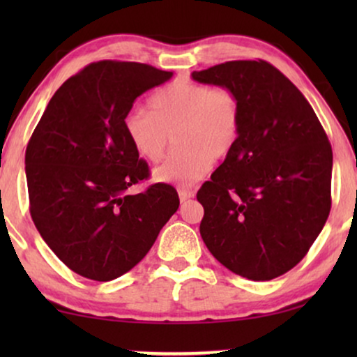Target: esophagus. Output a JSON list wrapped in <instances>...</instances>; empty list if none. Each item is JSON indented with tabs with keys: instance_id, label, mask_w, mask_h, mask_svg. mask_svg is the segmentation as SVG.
I'll list each match as a JSON object with an SVG mask.
<instances>
[{
	"instance_id": "1",
	"label": "esophagus",
	"mask_w": 357,
	"mask_h": 357,
	"mask_svg": "<svg viewBox=\"0 0 357 357\" xmlns=\"http://www.w3.org/2000/svg\"><path fill=\"white\" fill-rule=\"evenodd\" d=\"M195 197V193L192 192V190H188V188H178V198H180V202H187V199H190V198H193Z\"/></svg>"
}]
</instances>
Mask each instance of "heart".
I'll list each match as a JSON object with an SVG mask.
<instances>
[{
  "instance_id": "obj_1",
  "label": "heart",
  "mask_w": 357,
  "mask_h": 357,
  "mask_svg": "<svg viewBox=\"0 0 357 357\" xmlns=\"http://www.w3.org/2000/svg\"><path fill=\"white\" fill-rule=\"evenodd\" d=\"M148 109L135 107L125 115L123 128L141 159L162 158L169 135L180 148L154 169L159 183L190 187L236 148L242 130V104L229 87L190 81L170 82L151 97Z\"/></svg>"
}]
</instances>
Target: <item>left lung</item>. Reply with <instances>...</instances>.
I'll list each match as a JSON object with an SVG mask.
<instances>
[{
	"label": "left lung",
	"instance_id": "left-lung-1",
	"mask_svg": "<svg viewBox=\"0 0 357 357\" xmlns=\"http://www.w3.org/2000/svg\"><path fill=\"white\" fill-rule=\"evenodd\" d=\"M192 77L229 87L242 104L238 143L197 195L199 234L227 270L270 281L305 257L328 218V138L302 92L270 63L226 61Z\"/></svg>",
	"mask_w": 357,
	"mask_h": 357
}]
</instances>
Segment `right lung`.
Masks as SVG:
<instances>
[{
  "instance_id": "right-lung-1",
  "label": "right lung",
  "mask_w": 357,
  "mask_h": 357,
  "mask_svg": "<svg viewBox=\"0 0 357 357\" xmlns=\"http://www.w3.org/2000/svg\"><path fill=\"white\" fill-rule=\"evenodd\" d=\"M174 73L143 63L97 61L63 82L26 149L31 216L53 253L77 275L112 281L146 257L178 209L174 187L154 183L123 120L135 100Z\"/></svg>"
}]
</instances>
